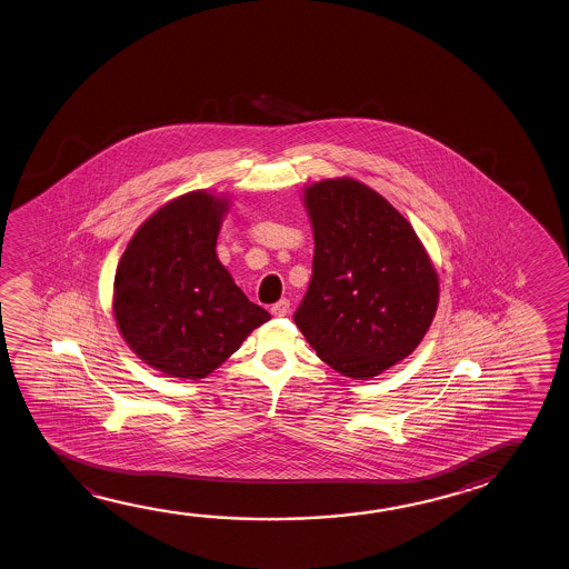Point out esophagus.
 <instances>
[{
  "label": "esophagus",
  "mask_w": 569,
  "mask_h": 569,
  "mask_svg": "<svg viewBox=\"0 0 569 569\" xmlns=\"http://www.w3.org/2000/svg\"><path fill=\"white\" fill-rule=\"evenodd\" d=\"M290 310V302L287 299L279 300L277 305H272L270 307V312H272V317H287Z\"/></svg>",
  "instance_id": "esophagus-1"
}]
</instances>
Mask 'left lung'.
<instances>
[{
	"mask_svg": "<svg viewBox=\"0 0 569 569\" xmlns=\"http://www.w3.org/2000/svg\"><path fill=\"white\" fill-rule=\"evenodd\" d=\"M315 234L312 279L295 322L328 367L368 380L422 342L440 280L412 224L350 177L305 189Z\"/></svg>",
	"mask_w": 569,
	"mask_h": 569,
	"instance_id": "obj_1",
	"label": "left lung"
}]
</instances>
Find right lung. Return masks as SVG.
Returning <instances> with one entry per match:
<instances>
[{
  "mask_svg": "<svg viewBox=\"0 0 569 569\" xmlns=\"http://www.w3.org/2000/svg\"><path fill=\"white\" fill-rule=\"evenodd\" d=\"M231 201L191 191L137 229L117 264L113 317L144 365L199 380L221 367L270 315L244 297L217 257Z\"/></svg>",
  "mask_w": 569,
  "mask_h": 569,
  "instance_id": "add662e5",
  "label": "right lung"
}]
</instances>
